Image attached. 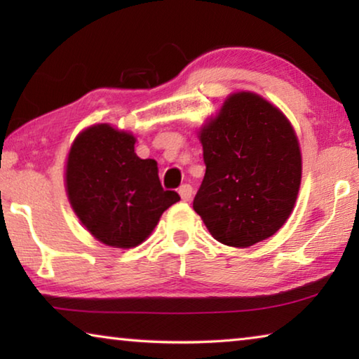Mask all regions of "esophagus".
<instances>
[{"mask_svg":"<svg viewBox=\"0 0 359 359\" xmlns=\"http://www.w3.org/2000/svg\"><path fill=\"white\" fill-rule=\"evenodd\" d=\"M179 194H180V198L184 199V201H190L191 196H193V187H191L190 184H184V185H180V188H179Z\"/></svg>","mask_w":359,"mask_h":359,"instance_id":"esophagus-1","label":"esophagus"}]
</instances>
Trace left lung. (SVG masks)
Segmentation results:
<instances>
[{"mask_svg": "<svg viewBox=\"0 0 359 359\" xmlns=\"http://www.w3.org/2000/svg\"><path fill=\"white\" fill-rule=\"evenodd\" d=\"M205 174L193 209L214 238L250 247L287 222L301 185V150L285 115L236 93L201 131Z\"/></svg>", "mask_w": 359, "mask_h": 359, "instance_id": "obj_1", "label": "left lung"}]
</instances>
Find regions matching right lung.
I'll return each instance as SVG.
<instances>
[{
  "instance_id": "add662e5",
  "label": "right lung",
  "mask_w": 359,
  "mask_h": 359,
  "mask_svg": "<svg viewBox=\"0 0 359 359\" xmlns=\"http://www.w3.org/2000/svg\"><path fill=\"white\" fill-rule=\"evenodd\" d=\"M135 142L106 123L90 126L76 137L66 165L72 209L96 239L117 248L141 244L180 199L163 190L156 161L141 160Z\"/></svg>"
}]
</instances>
